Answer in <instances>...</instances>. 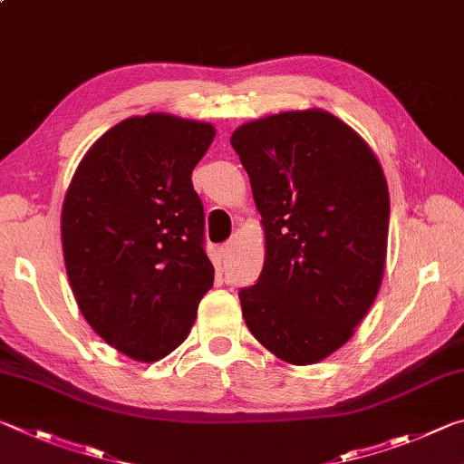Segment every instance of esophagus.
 <instances>
[{"instance_id": "obj_1", "label": "esophagus", "mask_w": 464, "mask_h": 464, "mask_svg": "<svg viewBox=\"0 0 464 464\" xmlns=\"http://www.w3.org/2000/svg\"><path fill=\"white\" fill-rule=\"evenodd\" d=\"M235 246H237V239H229L225 243V246L221 247V257L223 260H229L231 254L235 251Z\"/></svg>"}]
</instances>
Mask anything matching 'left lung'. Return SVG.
<instances>
[{"label": "left lung", "mask_w": 464, "mask_h": 464, "mask_svg": "<svg viewBox=\"0 0 464 464\" xmlns=\"http://www.w3.org/2000/svg\"><path fill=\"white\" fill-rule=\"evenodd\" d=\"M231 145L266 237L260 278L239 293L243 319L276 358L321 362L354 335L379 295L387 178L366 140L321 108L241 124Z\"/></svg>", "instance_id": "1"}]
</instances>
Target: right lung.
<instances>
[{"label":"right lung","mask_w":464,"mask_h":464,"mask_svg":"<svg viewBox=\"0 0 464 464\" xmlns=\"http://www.w3.org/2000/svg\"><path fill=\"white\" fill-rule=\"evenodd\" d=\"M210 122L166 112L106 130L63 200L61 243L77 307L102 340L139 362L174 352L215 280L192 188Z\"/></svg>","instance_id":"right-lung-1"}]
</instances>
